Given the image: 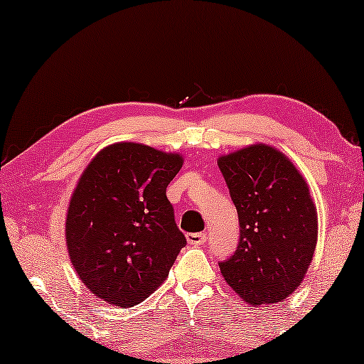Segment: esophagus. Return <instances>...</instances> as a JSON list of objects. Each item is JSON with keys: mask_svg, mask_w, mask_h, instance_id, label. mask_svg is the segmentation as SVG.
<instances>
[{"mask_svg": "<svg viewBox=\"0 0 364 364\" xmlns=\"http://www.w3.org/2000/svg\"><path fill=\"white\" fill-rule=\"evenodd\" d=\"M187 242L188 245H193V247H198V245H205L206 242V234L203 232V234H188L187 235Z\"/></svg>", "mask_w": 364, "mask_h": 364, "instance_id": "34e87169", "label": "esophagus"}]
</instances>
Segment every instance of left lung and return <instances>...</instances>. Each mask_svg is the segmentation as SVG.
Masks as SVG:
<instances>
[{
  "instance_id": "8db88e82",
  "label": "left lung",
  "mask_w": 364,
  "mask_h": 364,
  "mask_svg": "<svg viewBox=\"0 0 364 364\" xmlns=\"http://www.w3.org/2000/svg\"><path fill=\"white\" fill-rule=\"evenodd\" d=\"M240 223L235 253L219 263L224 281L250 305H269L299 289L318 242V211L295 164L266 143L218 159Z\"/></svg>"
}]
</instances>
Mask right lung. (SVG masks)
Segmentation results:
<instances>
[{
  "label": "right lung",
  "instance_id": "obj_1",
  "mask_svg": "<svg viewBox=\"0 0 364 364\" xmlns=\"http://www.w3.org/2000/svg\"><path fill=\"white\" fill-rule=\"evenodd\" d=\"M182 164L178 153L117 141L83 169L65 214V245L97 299L135 306L169 276L187 243L166 196Z\"/></svg>",
  "mask_w": 364,
  "mask_h": 364
}]
</instances>
